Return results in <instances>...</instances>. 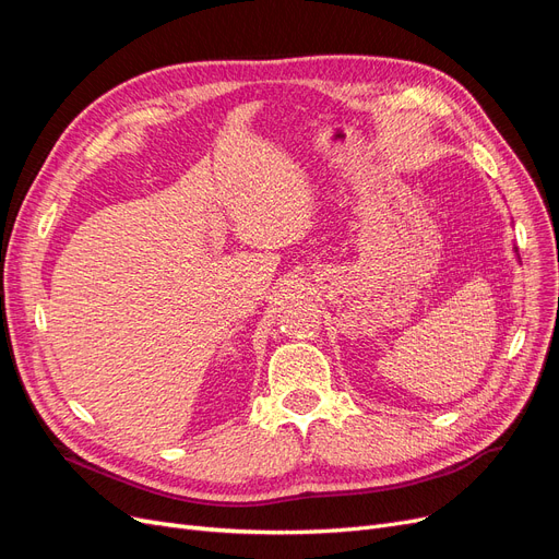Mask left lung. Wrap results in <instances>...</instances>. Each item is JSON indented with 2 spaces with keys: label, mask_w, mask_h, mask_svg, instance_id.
Wrapping results in <instances>:
<instances>
[{
  "label": "left lung",
  "mask_w": 559,
  "mask_h": 559,
  "mask_svg": "<svg viewBox=\"0 0 559 559\" xmlns=\"http://www.w3.org/2000/svg\"><path fill=\"white\" fill-rule=\"evenodd\" d=\"M515 251H518V249H515Z\"/></svg>",
  "instance_id": "left-lung-1"
}]
</instances>
